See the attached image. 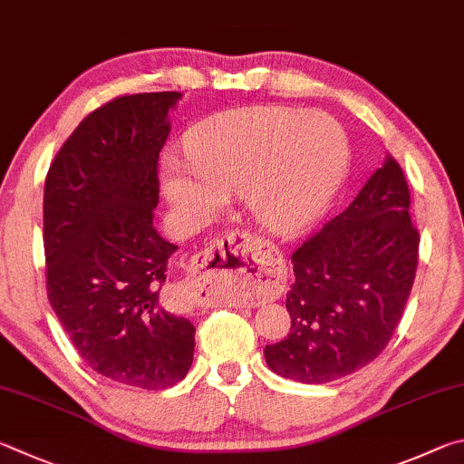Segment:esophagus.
<instances>
[{"label": "esophagus", "instance_id": "34e87169", "mask_svg": "<svg viewBox=\"0 0 464 464\" xmlns=\"http://www.w3.org/2000/svg\"><path fill=\"white\" fill-rule=\"evenodd\" d=\"M271 248L250 234L227 232L199 255L187 294L198 305H208L230 289L261 285L271 271Z\"/></svg>", "mask_w": 464, "mask_h": 464}]
</instances>
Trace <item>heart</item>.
Listing matches in <instances>:
<instances>
[{"mask_svg": "<svg viewBox=\"0 0 464 464\" xmlns=\"http://www.w3.org/2000/svg\"><path fill=\"white\" fill-rule=\"evenodd\" d=\"M348 159L346 136L320 113L248 108L209 120L187 142V160L169 159L162 193L177 218L199 224L242 193L250 218L277 237L307 230L336 193Z\"/></svg>", "mask_w": 464, "mask_h": 464, "instance_id": "b5f03b06", "label": "heart"}]
</instances>
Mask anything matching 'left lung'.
<instances>
[{"instance_id": "8db88e82", "label": "left lung", "mask_w": 464, "mask_h": 464, "mask_svg": "<svg viewBox=\"0 0 464 464\" xmlns=\"http://www.w3.org/2000/svg\"><path fill=\"white\" fill-rule=\"evenodd\" d=\"M418 246L408 181L387 154L351 206L291 255V330L265 346L269 369L320 385L375 361L408 304Z\"/></svg>"}]
</instances>
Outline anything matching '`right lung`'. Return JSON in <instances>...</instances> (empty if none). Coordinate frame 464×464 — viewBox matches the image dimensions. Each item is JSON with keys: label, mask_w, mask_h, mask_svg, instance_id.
<instances>
[{"label": "right lung", "mask_w": 464, "mask_h": 464, "mask_svg": "<svg viewBox=\"0 0 464 464\" xmlns=\"http://www.w3.org/2000/svg\"><path fill=\"white\" fill-rule=\"evenodd\" d=\"M181 97L102 105L56 152L44 183L48 302L87 367L149 392L185 379L195 348L193 324L162 297L177 246L152 224L159 152Z\"/></svg>", "instance_id": "right-lung-1"}]
</instances>
